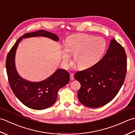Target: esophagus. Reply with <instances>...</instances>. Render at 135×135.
I'll return each instance as SVG.
<instances>
[{"label": "esophagus", "mask_w": 135, "mask_h": 135, "mask_svg": "<svg viewBox=\"0 0 135 135\" xmlns=\"http://www.w3.org/2000/svg\"><path fill=\"white\" fill-rule=\"evenodd\" d=\"M74 74H73V73H71V74H70V79H71V80H74Z\"/></svg>", "instance_id": "34e87169"}]
</instances>
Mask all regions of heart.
<instances>
[{
    "mask_svg": "<svg viewBox=\"0 0 135 135\" xmlns=\"http://www.w3.org/2000/svg\"><path fill=\"white\" fill-rule=\"evenodd\" d=\"M107 46L105 39L86 33L74 34L68 37L65 44V50L62 53V61L67 65L71 56L79 68L92 67L98 62L104 54Z\"/></svg>",
    "mask_w": 135,
    "mask_h": 135,
    "instance_id": "obj_1",
    "label": "heart"
}]
</instances>
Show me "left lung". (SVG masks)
Here are the masks:
<instances>
[{
	"label": "left lung",
	"mask_w": 135,
	"mask_h": 135,
	"mask_svg": "<svg viewBox=\"0 0 135 135\" xmlns=\"http://www.w3.org/2000/svg\"><path fill=\"white\" fill-rule=\"evenodd\" d=\"M127 59L124 47L114 39L106 54L92 67L75 73L81 84L78 97L82 104L97 108L107 104L118 94L127 74Z\"/></svg>",
	"instance_id": "obj_1"
}]
</instances>
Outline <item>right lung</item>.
<instances>
[{
  "label": "right lung",
  "mask_w": 135,
  "mask_h": 135,
  "mask_svg": "<svg viewBox=\"0 0 135 135\" xmlns=\"http://www.w3.org/2000/svg\"><path fill=\"white\" fill-rule=\"evenodd\" d=\"M37 36L46 37L57 42L59 40L56 34L44 30L24 34L18 38L8 52L6 67L10 88L17 99L28 108L41 110L50 107L55 103L59 90L69 82L70 74L65 70L58 69L51 76L40 82L29 81L20 76L15 64L18 45L23 38Z\"/></svg>",
  "instance_id": "1"
}]
</instances>
